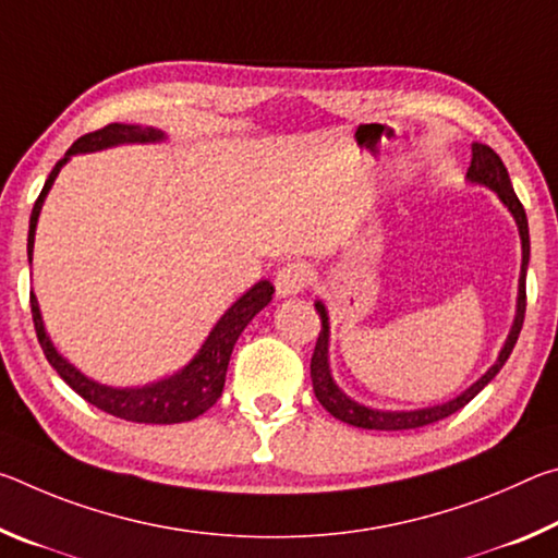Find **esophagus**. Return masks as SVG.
<instances>
[{
	"instance_id": "obj_1",
	"label": "esophagus",
	"mask_w": 558,
	"mask_h": 558,
	"mask_svg": "<svg viewBox=\"0 0 558 558\" xmlns=\"http://www.w3.org/2000/svg\"><path fill=\"white\" fill-rule=\"evenodd\" d=\"M310 280H313V272H310L305 263L292 260V263H286V266L276 272V290L280 298L300 295L302 290H307Z\"/></svg>"
}]
</instances>
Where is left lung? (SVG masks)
I'll list each match as a JSON object with an SVG mask.
<instances>
[{
  "mask_svg": "<svg viewBox=\"0 0 558 558\" xmlns=\"http://www.w3.org/2000/svg\"><path fill=\"white\" fill-rule=\"evenodd\" d=\"M468 177L472 182H480L489 189H495L499 199L505 202V206L512 211L514 221L519 226V235H522V276H519V298H517V317L512 325V332H509L505 349L499 352V359L495 362L493 369H489L483 379L477 384H472L470 389L442 405H433V409H423V411H403V413H389V411H372L366 405H359L352 399L337 389V384L329 376V366H327V313L323 302H317V313L323 317V329H319L315 352H313V362H310V376H313V389L317 401L325 405V411H329L335 418L349 423V426L356 428H366V430H413V428H423L430 426V423L448 418L456 411H460L462 405H468L475 396L485 389V386L495 379L497 372L502 369L505 362L512 354V349L517 344V337L522 332V323H524V310H526V263H529V223H526V214L522 202L517 199L512 182H509L507 167L493 147L487 145H472V162L468 169Z\"/></svg>",
  "mask_w": 558,
  "mask_h": 558,
  "instance_id": "left-lung-1",
  "label": "left lung"
}]
</instances>
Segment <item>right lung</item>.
Here are the masks:
<instances>
[{
    "mask_svg": "<svg viewBox=\"0 0 558 558\" xmlns=\"http://www.w3.org/2000/svg\"><path fill=\"white\" fill-rule=\"evenodd\" d=\"M162 137H165L162 130L120 125V122H112V125L88 132V135L75 140L69 153H65V157L59 159L56 167L51 169L39 199H36L32 209L29 243H26L29 263H32L34 231H36V221H39L41 204L46 199V194H49L59 169L65 165V159L75 153H96V149H106L120 143H155V140H162ZM272 292H276V288H272L268 280L256 282V286L245 292L241 300H235L233 305L226 310V315L216 323L209 339H206L202 347V352L192 359V364L184 366L179 374L169 376V379L157 381L153 386H143V389H110V386L90 381L88 376H83L78 369H73V366L65 362L59 352H56L53 344L49 342V337H46L34 292L29 302H32L34 329H36V337H39L44 354L49 359V364L53 366L56 374H59L75 393L83 396V399L96 405V409L116 415V418L132 421V423H153V426H169V423H186V421L199 418L204 411H209L211 405L219 401L235 339H239V335L243 332V327L268 305Z\"/></svg>",
    "mask_w": 558,
    "mask_h": 558,
    "instance_id": "right-lung-1",
    "label": "right lung"
}]
</instances>
